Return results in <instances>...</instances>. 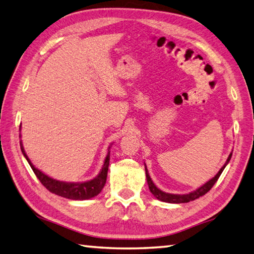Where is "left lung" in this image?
Returning a JSON list of instances; mask_svg holds the SVG:
<instances>
[{
	"label": "left lung",
	"instance_id": "left-lung-1",
	"mask_svg": "<svg viewBox=\"0 0 254 254\" xmlns=\"http://www.w3.org/2000/svg\"><path fill=\"white\" fill-rule=\"evenodd\" d=\"M231 156H232V153L229 154L228 159H227L226 163L224 164V167H222V168L219 170V172L215 175V178L209 180L208 182L205 183L203 186H200L199 189L194 190V192H190V193H189V194H184V195L170 194V193L162 192L161 190H159V189L157 188V186L153 184L152 180H151V178H150V175H149V173H148L147 167H146L144 169H146V177H147V182H148V185H149L150 192L152 193V195L154 196V197L158 198L159 200H161V201H165V203L181 204V203H189V201H192V200H194V199H196V198L200 197V196L205 195L207 192H209V190H210L211 188H213V186L215 185V183L217 182V180L219 179L220 174L222 173V171H224V169L226 168V165L228 164V162L230 161Z\"/></svg>",
	"mask_w": 254,
	"mask_h": 254
}]
</instances>
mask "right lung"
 Wrapping results in <instances>:
<instances>
[{
  "mask_svg": "<svg viewBox=\"0 0 254 254\" xmlns=\"http://www.w3.org/2000/svg\"><path fill=\"white\" fill-rule=\"evenodd\" d=\"M19 130H20V128H19ZM20 149H22L24 157L28 161L30 168L33 169L34 173L40 181V183L43 184L45 188L49 190V192L54 193L56 195H59V196H61V197L74 199V200L90 199L92 197H94V196L100 194L101 190H103V188H104V185L106 183L108 165H110L111 151H108L107 156L105 158L104 165H103L101 172L98 173L96 178H94L91 181H87V182L68 183V182H61V181L49 178L48 175H46L45 173L41 172L40 170L35 168L32 164V162H30V160L28 159L27 154H26L24 151L22 141H20Z\"/></svg>",
  "mask_w": 254,
  "mask_h": 254,
  "instance_id": "obj_1",
  "label": "right lung"
}]
</instances>
